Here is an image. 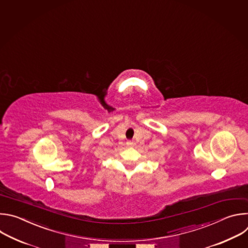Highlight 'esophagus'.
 Returning a JSON list of instances; mask_svg holds the SVG:
<instances>
[{
    "instance_id": "obj_1",
    "label": "esophagus",
    "mask_w": 248,
    "mask_h": 248,
    "mask_svg": "<svg viewBox=\"0 0 248 248\" xmlns=\"http://www.w3.org/2000/svg\"><path fill=\"white\" fill-rule=\"evenodd\" d=\"M126 144H127V146H134L135 144H136V142L134 141V140H128L127 142H126Z\"/></svg>"
}]
</instances>
